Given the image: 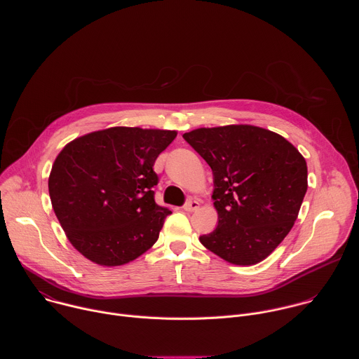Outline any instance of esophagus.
Instances as JSON below:
<instances>
[{
    "instance_id": "esophagus-1",
    "label": "esophagus",
    "mask_w": 359,
    "mask_h": 359,
    "mask_svg": "<svg viewBox=\"0 0 359 359\" xmlns=\"http://www.w3.org/2000/svg\"><path fill=\"white\" fill-rule=\"evenodd\" d=\"M198 208H200V203H198L197 200H190V201H187V203L184 204V206H183V210H184V212L191 213V212H196Z\"/></svg>"
}]
</instances>
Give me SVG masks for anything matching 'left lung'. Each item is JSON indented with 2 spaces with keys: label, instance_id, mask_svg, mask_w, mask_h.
<instances>
[{
  "label": "left lung",
  "instance_id": "1",
  "mask_svg": "<svg viewBox=\"0 0 359 359\" xmlns=\"http://www.w3.org/2000/svg\"><path fill=\"white\" fill-rule=\"evenodd\" d=\"M213 172L219 224L200 243L236 266H254L292 229L309 180L306 162L281 135L252 125L198 128L183 135Z\"/></svg>",
  "mask_w": 359,
  "mask_h": 359
}]
</instances>
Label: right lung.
Returning a JSON list of instances; mask_svg holds the SVG:
<instances>
[{
    "mask_svg": "<svg viewBox=\"0 0 359 359\" xmlns=\"http://www.w3.org/2000/svg\"><path fill=\"white\" fill-rule=\"evenodd\" d=\"M176 135L115 126L79 136L58 153L48 179L50 203L85 259L118 267L158 241L172 212L155 201L153 166Z\"/></svg>",
    "mask_w": 359,
    "mask_h": 359,
    "instance_id": "obj_1",
    "label": "right lung"
}]
</instances>
